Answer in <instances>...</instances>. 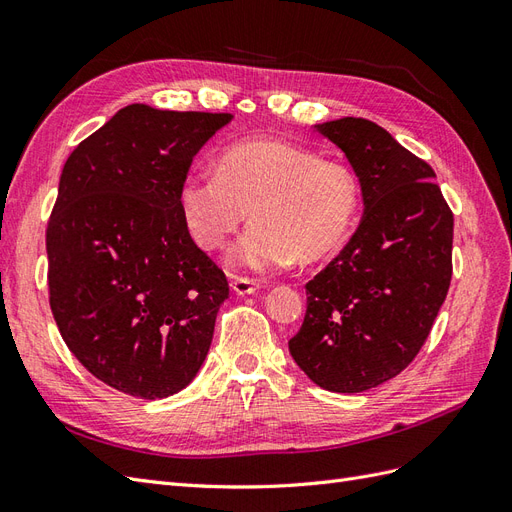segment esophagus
<instances>
[{
    "label": "esophagus",
    "instance_id": "obj_1",
    "mask_svg": "<svg viewBox=\"0 0 512 512\" xmlns=\"http://www.w3.org/2000/svg\"><path fill=\"white\" fill-rule=\"evenodd\" d=\"M230 288L235 294H239V297H245V294H254L260 284L254 282V280H247V277H235V280L230 282Z\"/></svg>",
    "mask_w": 512,
    "mask_h": 512
}]
</instances>
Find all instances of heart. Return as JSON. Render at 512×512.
I'll return each mask as SVG.
<instances>
[{"label":"heart","mask_w":512,"mask_h":512,"mask_svg":"<svg viewBox=\"0 0 512 512\" xmlns=\"http://www.w3.org/2000/svg\"><path fill=\"white\" fill-rule=\"evenodd\" d=\"M356 207L359 188L344 162L284 141L230 145L218 170H190L179 188L183 224L200 250H222L250 209L254 224L228 262L252 273L331 252L350 230Z\"/></svg>","instance_id":"heart-1"}]
</instances>
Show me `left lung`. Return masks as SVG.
<instances>
[{
    "mask_svg": "<svg viewBox=\"0 0 512 512\" xmlns=\"http://www.w3.org/2000/svg\"><path fill=\"white\" fill-rule=\"evenodd\" d=\"M344 151L363 194L359 228L305 284L288 348L307 378L363 393L404 371L425 344L453 275V211L433 168L361 117L314 126Z\"/></svg>",
    "mask_w": 512,
    "mask_h": 512,
    "instance_id": "8db88e82",
    "label": "left lung"
}]
</instances>
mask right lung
<instances>
[{
	"instance_id": "right-lung-1",
	"label": "right lung",
	"mask_w": 512,
	"mask_h": 512,
	"mask_svg": "<svg viewBox=\"0 0 512 512\" xmlns=\"http://www.w3.org/2000/svg\"><path fill=\"white\" fill-rule=\"evenodd\" d=\"M230 113L121 108L61 170L46 226L51 312L98 380L141 399L188 386L228 299L183 224L179 188Z\"/></svg>"
}]
</instances>
